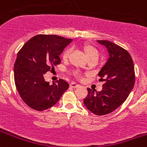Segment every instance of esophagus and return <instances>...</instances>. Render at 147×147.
I'll return each instance as SVG.
<instances>
[{"label":"esophagus","instance_id":"1","mask_svg":"<svg viewBox=\"0 0 147 147\" xmlns=\"http://www.w3.org/2000/svg\"><path fill=\"white\" fill-rule=\"evenodd\" d=\"M69 86H70L71 88H77V87L80 86V85L78 83V82H72V83H70Z\"/></svg>","mask_w":147,"mask_h":147}]
</instances>
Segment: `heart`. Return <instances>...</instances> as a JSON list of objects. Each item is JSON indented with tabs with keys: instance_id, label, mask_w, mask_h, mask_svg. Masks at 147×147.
Returning a JSON list of instances; mask_svg holds the SVG:
<instances>
[{
	"instance_id": "obj_1",
	"label": "heart",
	"mask_w": 147,
	"mask_h": 147,
	"mask_svg": "<svg viewBox=\"0 0 147 147\" xmlns=\"http://www.w3.org/2000/svg\"><path fill=\"white\" fill-rule=\"evenodd\" d=\"M82 49L83 51L84 54H85V57L88 58V60L90 59H97L98 57V51L93 45H92L90 43H85L82 47ZM69 49H66L65 52L62 54V59L63 60H67L69 57ZM77 76L78 78H80V74L77 73Z\"/></svg>"
}]
</instances>
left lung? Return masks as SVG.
I'll return each instance as SVG.
<instances>
[{
  "mask_svg": "<svg viewBox=\"0 0 147 147\" xmlns=\"http://www.w3.org/2000/svg\"><path fill=\"white\" fill-rule=\"evenodd\" d=\"M108 49L109 58L98 73L104 81L101 91L88 88L84 99L87 109L97 116H104L119 108L126 99L135 83L133 59L127 50L111 42L98 40Z\"/></svg>",
  "mask_w": 147,
  "mask_h": 147,
  "instance_id": "left-lung-1",
  "label": "left lung"
}]
</instances>
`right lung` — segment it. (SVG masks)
Here are the masks:
<instances>
[{"label": "right lung", "mask_w": 147, "mask_h": 147, "mask_svg": "<svg viewBox=\"0 0 147 147\" xmlns=\"http://www.w3.org/2000/svg\"><path fill=\"white\" fill-rule=\"evenodd\" d=\"M57 35L39 34L30 39L17 54L14 81L21 99L32 109L42 111L55 105L69 84L62 79L52 85L44 74L59 65V55L72 42Z\"/></svg>", "instance_id": "add662e5"}]
</instances>
